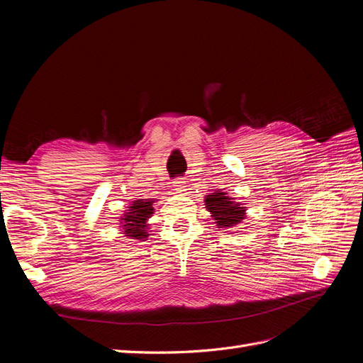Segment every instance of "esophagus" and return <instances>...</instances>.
Instances as JSON below:
<instances>
[{
	"instance_id": "esophagus-1",
	"label": "esophagus",
	"mask_w": 363,
	"mask_h": 363,
	"mask_svg": "<svg viewBox=\"0 0 363 363\" xmlns=\"http://www.w3.org/2000/svg\"><path fill=\"white\" fill-rule=\"evenodd\" d=\"M172 186H174V191L175 192H180L182 194V192L186 191V182L183 179H177V180L174 182Z\"/></svg>"
}]
</instances>
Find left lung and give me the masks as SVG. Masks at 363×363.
I'll use <instances>...</instances> for the list:
<instances>
[{"label": "left lung", "mask_w": 363, "mask_h": 363, "mask_svg": "<svg viewBox=\"0 0 363 363\" xmlns=\"http://www.w3.org/2000/svg\"><path fill=\"white\" fill-rule=\"evenodd\" d=\"M204 203L219 228H232L245 218L247 208L230 199L227 192L215 191L211 195H206Z\"/></svg>", "instance_id": "1"}]
</instances>
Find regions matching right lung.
I'll use <instances>...</instances> for the list:
<instances>
[{
    "instance_id": "obj_1",
    "label": "right lung",
    "mask_w": 363,
    "mask_h": 363,
    "mask_svg": "<svg viewBox=\"0 0 363 363\" xmlns=\"http://www.w3.org/2000/svg\"><path fill=\"white\" fill-rule=\"evenodd\" d=\"M152 200H135L128 206V211L121 218V227H123V232L128 239H138V240H145L148 235V224L147 219L151 218L155 208H152Z\"/></svg>"
}]
</instances>
